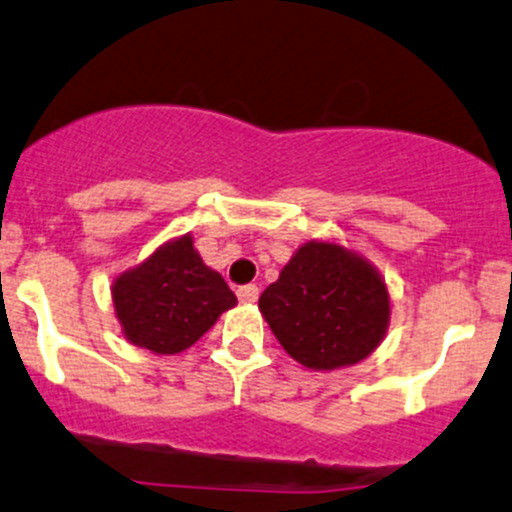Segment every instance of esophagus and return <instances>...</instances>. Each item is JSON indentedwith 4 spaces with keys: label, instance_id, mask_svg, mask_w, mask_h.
<instances>
[{
    "label": "esophagus",
    "instance_id": "34e87169",
    "mask_svg": "<svg viewBox=\"0 0 512 512\" xmlns=\"http://www.w3.org/2000/svg\"><path fill=\"white\" fill-rule=\"evenodd\" d=\"M236 295H239L241 302H256L258 300V288H256V285H241V288L236 290Z\"/></svg>",
    "mask_w": 512,
    "mask_h": 512
}]
</instances>
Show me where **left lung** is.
Masks as SVG:
<instances>
[{
	"label": "left lung",
	"mask_w": 512,
	"mask_h": 512,
	"mask_svg": "<svg viewBox=\"0 0 512 512\" xmlns=\"http://www.w3.org/2000/svg\"><path fill=\"white\" fill-rule=\"evenodd\" d=\"M258 310L283 349L315 371L359 364L381 344L390 322L388 290L376 268L324 241L295 251L263 290Z\"/></svg>",
	"instance_id": "8db88e82"
}]
</instances>
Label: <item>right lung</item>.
Listing matches in <instances>:
<instances>
[{"mask_svg":"<svg viewBox=\"0 0 512 512\" xmlns=\"http://www.w3.org/2000/svg\"><path fill=\"white\" fill-rule=\"evenodd\" d=\"M112 300L124 337L153 354H180L236 305L224 278L202 263L190 234L122 273Z\"/></svg>","mask_w":512,"mask_h":512,"instance_id":"right-lung-1","label":"right lung"}]
</instances>
